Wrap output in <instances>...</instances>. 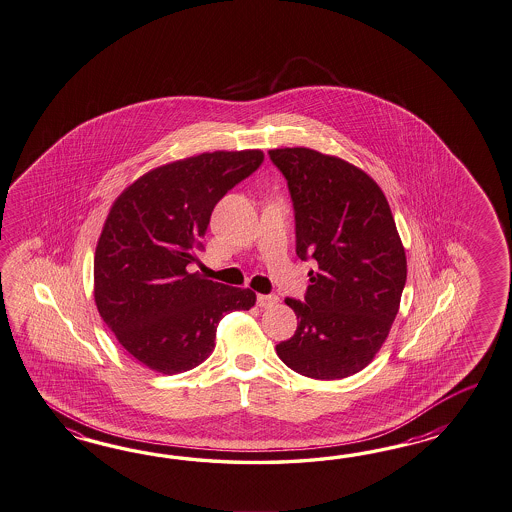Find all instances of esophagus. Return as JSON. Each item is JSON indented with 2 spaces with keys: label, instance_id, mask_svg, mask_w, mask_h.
<instances>
[{
  "label": "esophagus",
  "instance_id": "esophagus-1",
  "mask_svg": "<svg viewBox=\"0 0 512 512\" xmlns=\"http://www.w3.org/2000/svg\"><path fill=\"white\" fill-rule=\"evenodd\" d=\"M278 302L276 295H258V306L260 308H271Z\"/></svg>",
  "mask_w": 512,
  "mask_h": 512
}]
</instances>
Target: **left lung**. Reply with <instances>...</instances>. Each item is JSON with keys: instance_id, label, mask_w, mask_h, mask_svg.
<instances>
[{"instance_id": "left-lung-1", "label": "left lung", "mask_w": 512, "mask_h": 512, "mask_svg": "<svg viewBox=\"0 0 512 512\" xmlns=\"http://www.w3.org/2000/svg\"><path fill=\"white\" fill-rule=\"evenodd\" d=\"M288 180L297 256L314 258L304 302L286 299L299 323L276 354L319 380L362 371L388 338L407 282V256L377 182L345 159L312 148H275Z\"/></svg>"}]
</instances>
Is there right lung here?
<instances>
[{
	"label": "right lung",
	"mask_w": 512,
	"mask_h": 512,
	"mask_svg": "<svg viewBox=\"0 0 512 512\" xmlns=\"http://www.w3.org/2000/svg\"><path fill=\"white\" fill-rule=\"evenodd\" d=\"M262 150L204 152L146 172L107 213L94 252V302L118 343L163 375L202 364L224 315L250 310L252 289L189 273L215 204L256 171Z\"/></svg>",
	"instance_id": "1"
}]
</instances>
